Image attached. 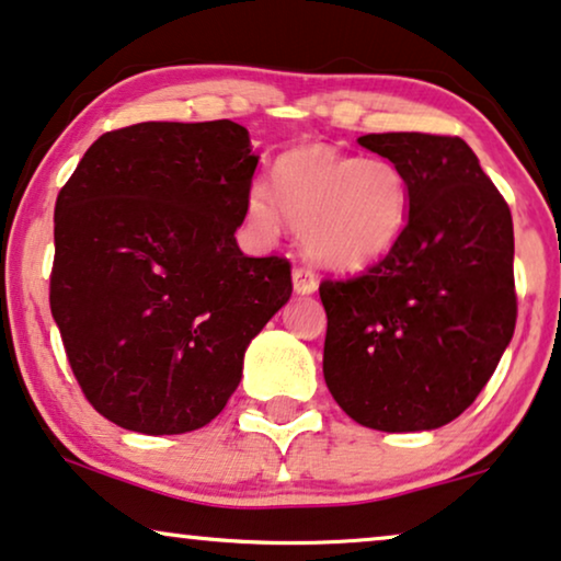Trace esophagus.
<instances>
[{"instance_id":"esophagus-1","label":"esophagus","mask_w":561,"mask_h":561,"mask_svg":"<svg viewBox=\"0 0 561 561\" xmlns=\"http://www.w3.org/2000/svg\"><path fill=\"white\" fill-rule=\"evenodd\" d=\"M293 282H295V293L297 295H312L318 289V276L310 266H295L293 268Z\"/></svg>"}]
</instances>
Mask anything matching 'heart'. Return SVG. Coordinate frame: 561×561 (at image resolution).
<instances>
[{"mask_svg": "<svg viewBox=\"0 0 561 561\" xmlns=\"http://www.w3.org/2000/svg\"><path fill=\"white\" fill-rule=\"evenodd\" d=\"M276 207L300 230L312 261L362 268L400 241L413 210V186L390 159H358L310 144L276 159L274 199L264 186H253L245 199L249 220L266 233L279 226Z\"/></svg>", "mask_w": 561, "mask_h": 561, "instance_id": "heart-1", "label": "heart"}]
</instances>
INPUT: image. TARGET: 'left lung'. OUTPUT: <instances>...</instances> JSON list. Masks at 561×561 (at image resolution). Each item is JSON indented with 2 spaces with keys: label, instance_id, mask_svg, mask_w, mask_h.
<instances>
[{
  "label": "left lung",
  "instance_id": "obj_1",
  "mask_svg": "<svg viewBox=\"0 0 561 561\" xmlns=\"http://www.w3.org/2000/svg\"><path fill=\"white\" fill-rule=\"evenodd\" d=\"M413 186L400 241L367 272L320 282L323 377L375 431H431L472 405L513 339V218L465 140L431 133L358 138Z\"/></svg>",
  "mask_w": 561,
  "mask_h": 561
}]
</instances>
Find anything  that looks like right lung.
I'll list each match as a JSON object with an SVG mask.
<instances>
[{
  "label": "right lung",
  "mask_w": 561,
  "mask_h": 561,
  "mask_svg": "<svg viewBox=\"0 0 561 561\" xmlns=\"http://www.w3.org/2000/svg\"><path fill=\"white\" fill-rule=\"evenodd\" d=\"M256 163L230 119L138 123L96 138L58 192L50 312L81 392L119 428L210 423L293 295L287 259L236 243Z\"/></svg>",
  "instance_id": "obj_1"
}]
</instances>
